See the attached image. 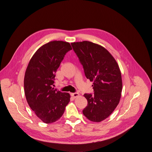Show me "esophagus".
Returning a JSON list of instances; mask_svg holds the SVG:
<instances>
[{
    "mask_svg": "<svg viewBox=\"0 0 152 152\" xmlns=\"http://www.w3.org/2000/svg\"><path fill=\"white\" fill-rule=\"evenodd\" d=\"M71 96H72L73 98L75 99V98H77V97H78L79 96V94H78V93H77V92H75V93H72V94H71Z\"/></svg>",
    "mask_w": 152,
    "mask_h": 152,
    "instance_id": "esophagus-1",
    "label": "esophagus"
}]
</instances>
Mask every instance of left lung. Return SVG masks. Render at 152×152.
<instances>
[{
    "label": "left lung",
    "instance_id": "1",
    "mask_svg": "<svg viewBox=\"0 0 152 152\" xmlns=\"http://www.w3.org/2000/svg\"><path fill=\"white\" fill-rule=\"evenodd\" d=\"M71 44L83 66L86 77L93 81L94 94H84L88 105L83 114L92 122H102L114 111L121 97L122 81L119 65L100 45L88 41Z\"/></svg>",
    "mask_w": 152,
    "mask_h": 152
}]
</instances>
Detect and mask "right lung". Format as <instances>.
I'll return each mask as SVG.
<instances>
[{
    "label": "right lung",
    "mask_w": 152,
    "mask_h": 152,
    "mask_svg": "<svg viewBox=\"0 0 152 152\" xmlns=\"http://www.w3.org/2000/svg\"><path fill=\"white\" fill-rule=\"evenodd\" d=\"M72 50L69 42L52 41L36 51L26 69L24 85L27 102L43 122L51 124L63 115L71 96L52 88L58 68L66 53Z\"/></svg>",
    "instance_id": "add662e5"
}]
</instances>
